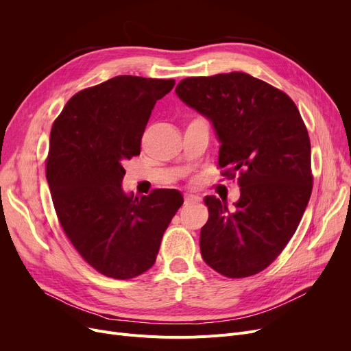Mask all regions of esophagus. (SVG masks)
I'll return each instance as SVG.
<instances>
[{
  "mask_svg": "<svg viewBox=\"0 0 351 351\" xmlns=\"http://www.w3.org/2000/svg\"><path fill=\"white\" fill-rule=\"evenodd\" d=\"M197 202H200V197H199L197 195H193V193H186V195H185V204H186V205L197 204Z\"/></svg>",
  "mask_w": 351,
  "mask_h": 351,
  "instance_id": "34e87169",
  "label": "esophagus"
}]
</instances>
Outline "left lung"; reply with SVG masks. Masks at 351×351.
<instances>
[{
	"mask_svg": "<svg viewBox=\"0 0 351 351\" xmlns=\"http://www.w3.org/2000/svg\"><path fill=\"white\" fill-rule=\"evenodd\" d=\"M176 95L212 122L222 175L239 173L241 186L233 209L205 197L202 257L226 278L259 273L286 247L311 195L310 139L299 109L285 92L245 72L186 78Z\"/></svg>",
	"mask_w": 351,
	"mask_h": 351,
	"instance_id": "8db88e82",
	"label": "left lung"
}]
</instances>
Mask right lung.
<instances>
[{"label":"right lung","instance_id":"right-lung-1","mask_svg":"<svg viewBox=\"0 0 351 351\" xmlns=\"http://www.w3.org/2000/svg\"><path fill=\"white\" fill-rule=\"evenodd\" d=\"M175 80L119 75L73 95L55 119L47 180L60 223L84 261L114 279H132L156 261L163 232L183 204L176 189L134 197L122 189L123 162L158 99Z\"/></svg>","mask_w":351,"mask_h":351}]
</instances>
